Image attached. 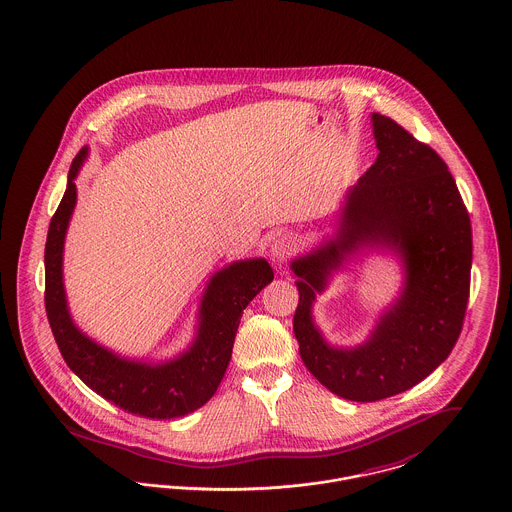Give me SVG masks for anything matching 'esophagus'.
I'll return each mask as SVG.
<instances>
[{"label": "esophagus", "instance_id": "1", "mask_svg": "<svg viewBox=\"0 0 512 512\" xmlns=\"http://www.w3.org/2000/svg\"><path fill=\"white\" fill-rule=\"evenodd\" d=\"M295 252H297V240L289 237V235L273 240L272 248H270V254H272V260L275 264L287 262Z\"/></svg>", "mask_w": 512, "mask_h": 512}]
</instances>
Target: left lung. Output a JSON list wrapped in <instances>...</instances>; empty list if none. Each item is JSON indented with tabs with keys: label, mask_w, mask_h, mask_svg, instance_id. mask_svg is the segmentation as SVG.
I'll list each match as a JSON object with an SVG mask.
<instances>
[{
	"label": "left lung",
	"mask_w": 512,
	"mask_h": 512,
	"mask_svg": "<svg viewBox=\"0 0 512 512\" xmlns=\"http://www.w3.org/2000/svg\"><path fill=\"white\" fill-rule=\"evenodd\" d=\"M378 157L349 190L336 239L291 264L299 277L293 332L308 371L330 392L376 402L406 392L450 355L470 299L472 225L446 163L388 116L373 114ZM359 245L390 247L407 268V287L369 342L328 346L309 308L332 269Z\"/></svg>",
	"instance_id": "left-lung-1"
}]
</instances>
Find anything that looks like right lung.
I'll list each match as a JSON object with an SVG mask.
<instances>
[{
	"instance_id": "obj_1",
	"label": "right lung",
	"mask_w": 512,
	"mask_h": 512,
	"mask_svg": "<svg viewBox=\"0 0 512 512\" xmlns=\"http://www.w3.org/2000/svg\"><path fill=\"white\" fill-rule=\"evenodd\" d=\"M85 159L87 147L69 167L68 188L50 221L44 248V305L54 340L69 369L104 400L147 419L182 417L215 394L231 361L242 310L272 281L273 270L266 260L256 258L215 273L200 308L198 338L174 361L145 365L114 355L77 330L62 281L64 239L77 198L75 176Z\"/></svg>"
}]
</instances>
